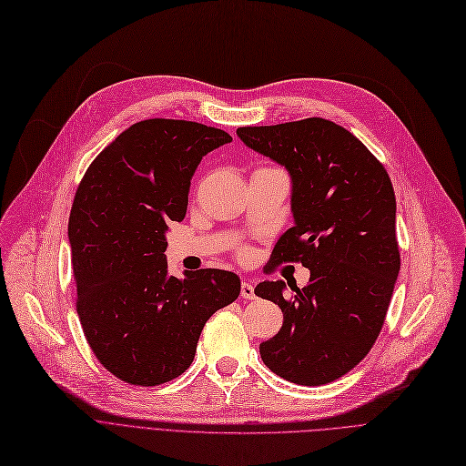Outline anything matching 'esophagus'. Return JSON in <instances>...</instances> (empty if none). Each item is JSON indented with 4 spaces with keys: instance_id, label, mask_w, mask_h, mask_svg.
I'll use <instances>...</instances> for the list:
<instances>
[{
    "instance_id": "obj_1",
    "label": "esophagus",
    "mask_w": 466,
    "mask_h": 466,
    "mask_svg": "<svg viewBox=\"0 0 466 466\" xmlns=\"http://www.w3.org/2000/svg\"><path fill=\"white\" fill-rule=\"evenodd\" d=\"M240 298L242 299H254L256 294H254V286L250 282H242L240 284Z\"/></svg>"
}]
</instances>
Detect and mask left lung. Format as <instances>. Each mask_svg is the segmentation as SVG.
<instances>
[{"instance_id":"8db88e82","label":"left lung","mask_w":466,"mask_h":466,"mask_svg":"<svg viewBox=\"0 0 466 466\" xmlns=\"http://www.w3.org/2000/svg\"><path fill=\"white\" fill-rule=\"evenodd\" d=\"M248 147L292 176L296 226L269 263H301L309 284L259 282L254 294L280 307L279 334L259 345L282 380L319 387L357 366L378 339L400 271L396 197L381 161L347 128L322 117L240 127Z\"/></svg>"}]
</instances>
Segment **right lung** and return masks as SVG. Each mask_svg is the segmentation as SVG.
I'll return each instance as SVG.
<instances>
[{"label":"right lung","mask_w":466,"mask_h":466,"mask_svg":"<svg viewBox=\"0 0 466 466\" xmlns=\"http://www.w3.org/2000/svg\"><path fill=\"white\" fill-rule=\"evenodd\" d=\"M231 140L203 123L146 119L107 144L77 186L68 221L77 315L98 362L125 383L182 375L207 320L238 298L235 273L168 277L165 258L197 165Z\"/></svg>","instance_id":"add662e5"}]
</instances>
